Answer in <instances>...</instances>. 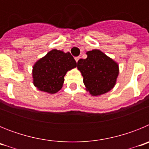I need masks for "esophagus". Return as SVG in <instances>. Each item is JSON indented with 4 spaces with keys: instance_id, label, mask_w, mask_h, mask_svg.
Here are the masks:
<instances>
[{
    "instance_id": "esophagus-1",
    "label": "esophagus",
    "mask_w": 149,
    "mask_h": 149,
    "mask_svg": "<svg viewBox=\"0 0 149 149\" xmlns=\"http://www.w3.org/2000/svg\"><path fill=\"white\" fill-rule=\"evenodd\" d=\"M80 58H81V57H80V56H76V57H75V60H76V62L78 61V60H80Z\"/></svg>"
}]
</instances>
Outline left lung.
<instances>
[{
	"instance_id": "8db88e82",
	"label": "left lung",
	"mask_w": 149,
	"mask_h": 149,
	"mask_svg": "<svg viewBox=\"0 0 149 149\" xmlns=\"http://www.w3.org/2000/svg\"><path fill=\"white\" fill-rule=\"evenodd\" d=\"M86 54L87 58L77 62L86 90L95 96L111 90L119 74L118 64L99 50L87 51Z\"/></svg>"
}]
</instances>
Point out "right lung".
Segmentation results:
<instances>
[{"mask_svg": "<svg viewBox=\"0 0 149 149\" xmlns=\"http://www.w3.org/2000/svg\"><path fill=\"white\" fill-rule=\"evenodd\" d=\"M76 66L77 63L69 52L51 50L33 65L34 86L51 94L57 93L63 86L66 72Z\"/></svg>", "mask_w": 149, "mask_h": 149, "instance_id": "1", "label": "right lung"}]
</instances>
